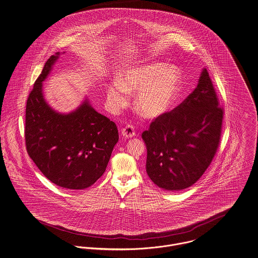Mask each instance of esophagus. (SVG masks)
<instances>
[{"mask_svg":"<svg viewBox=\"0 0 258 258\" xmlns=\"http://www.w3.org/2000/svg\"><path fill=\"white\" fill-rule=\"evenodd\" d=\"M136 135V132H135V128L132 124H127L123 129H122V136L124 138H132Z\"/></svg>","mask_w":258,"mask_h":258,"instance_id":"34e87169","label":"esophagus"}]
</instances>
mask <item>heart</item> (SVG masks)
<instances>
[{"label":"heart","mask_w":258,"mask_h":258,"mask_svg":"<svg viewBox=\"0 0 258 258\" xmlns=\"http://www.w3.org/2000/svg\"><path fill=\"white\" fill-rule=\"evenodd\" d=\"M181 76L175 67L152 63L126 70L119 81L107 88L110 105L119 109L126 105L130 94L139 92L135 108L143 117L154 119L164 114L173 104L179 91Z\"/></svg>","instance_id":"heart-1"}]
</instances>
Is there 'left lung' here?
I'll return each instance as SVG.
<instances>
[{
  "instance_id": "left-lung-1",
  "label": "left lung",
  "mask_w": 258,
  "mask_h": 258,
  "mask_svg": "<svg viewBox=\"0 0 258 258\" xmlns=\"http://www.w3.org/2000/svg\"><path fill=\"white\" fill-rule=\"evenodd\" d=\"M206 69L196 89L174 109L155 118L142 138L147 147L146 170L152 181L169 191L194 184L218 150L224 108Z\"/></svg>"
}]
</instances>
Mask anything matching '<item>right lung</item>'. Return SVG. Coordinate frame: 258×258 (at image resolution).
<instances>
[{"label":"right lung","instance_id":"obj_1","mask_svg":"<svg viewBox=\"0 0 258 258\" xmlns=\"http://www.w3.org/2000/svg\"><path fill=\"white\" fill-rule=\"evenodd\" d=\"M59 53L52 55L34 83L25 109V146L28 156L54 184L85 189L103 174L119 139L113 121L96 112L86 99L75 111L53 110L42 94V82Z\"/></svg>","mask_w":258,"mask_h":258}]
</instances>
